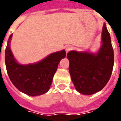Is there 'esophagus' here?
Returning a JSON list of instances; mask_svg holds the SVG:
<instances>
[{
	"mask_svg": "<svg viewBox=\"0 0 121 121\" xmlns=\"http://www.w3.org/2000/svg\"><path fill=\"white\" fill-rule=\"evenodd\" d=\"M72 48H73V47H72V46H71V45H67V46H66L65 47L66 53L67 54V53H68L72 49Z\"/></svg>",
	"mask_w": 121,
	"mask_h": 121,
	"instance_id": "1",
	"label": "esophagus"
}]
</instances>
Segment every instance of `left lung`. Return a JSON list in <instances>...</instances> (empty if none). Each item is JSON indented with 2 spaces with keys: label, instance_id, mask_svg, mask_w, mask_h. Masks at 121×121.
<instances>
[{
  "label": "left lung",
  "instance_id": "left-lung-1",
  "mask_svg": "<svg viewBox=\"0 0 121 121\" xmlns=\"http://www.w3.org/2000/svg\"><path fill=\"white\" fill-rule=\"evenodd\" d=\"M101 47L96 54L69 51V73L76 91L83 95H92L103 89L112 75L114 54L110 35L104 24Z\"/></svg>",
  "mask_w": 121,
  "mask_h": 121
}]
</instances>
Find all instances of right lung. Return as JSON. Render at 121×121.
<instances>
[{
  "instance_id": "1",
  "label": "right lung",
  "mask_w": 121,
  "mask_h": 121,
  "mask_svg": "<svg viewBox=\"0 0 121 121\" xmlns=\"http://www.w3.org/2000/svg\"><path fill=\"white\" fill-rule=\"evenodd\" d=\"M10 35L5 50V63L8 76L15 87L29 96H38L50 89L58 64L66 56L62 50L50 54L39 62L21 65L15 59L10 48Z\"/></svg>"
}]
</instances>
